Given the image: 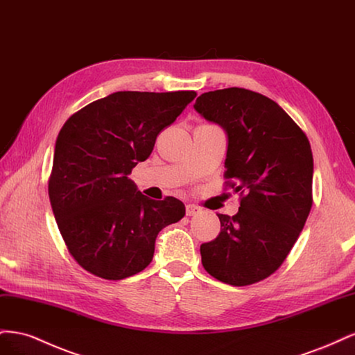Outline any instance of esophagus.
Returning a JSON list of instances; mask_svg holds the SVG:
<instances>
[{
	"mask_svg": "<svg viewBox=\"0 0 355 355\" xmlns=\"http://www.w3.org/2000/svg\"><path fill=\"white\" fill-rule=\"evenodd\" d=\"M201 213V207L196 206V204H188L187 206V216H196V214Z\"/></svg>",
	"mask_w": 355,
	"mask_h": 355,
	"instance_id": "esophagus-1",
	"label": "esophagus"
}]
</instances>
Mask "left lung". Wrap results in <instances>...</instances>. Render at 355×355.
Masks as SVG:
<instances>
[{"label": "left lung", "mask_w": 355, "mask_h": 355, "mask_svg": "<svg viewBox=\"0 0 355 355\" xmlns=\"http://www.w3.org/2000/svg\"><path fill=\"white\" fill-rule=\"evenodd\" d=\"M194 110L227 135L225 178L240 192L237 214H218L220 232L200 247L204 270L231 286L275 272L292 250L313 206V153L280 105L231 87L198 96Z\"/></svg>", "instance_id": "1"}]
</instances>
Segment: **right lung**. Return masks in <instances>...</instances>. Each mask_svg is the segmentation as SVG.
Wrapping results in <instances>:
<instances>
[{
    "instance_id": "right-lung-1",
    "label": "right lung",
    "mask_w": 355,
    "mask_h": 355,
    "mask_svg": "<svg viewBox=\"0 0 355 355\" xmlns=\"http://www.w3.org/2000/svg\"><path fill=\"white\" fill-rule=\"evenodd\" d=\"M196 92H115L75 112L56 139L49 197L69 253L85 271L123 280L151 263L158 232L185 216L128 178Z\"/></svg>"
}]
</instances>
